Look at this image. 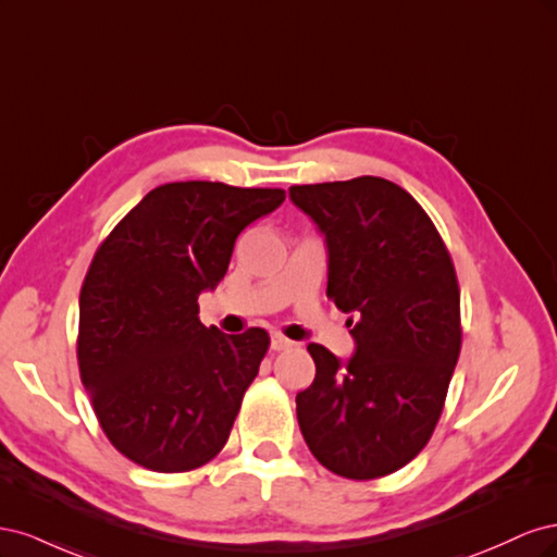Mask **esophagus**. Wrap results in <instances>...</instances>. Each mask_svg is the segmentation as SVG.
Instances as JSON below:
<instances>
[{"label": "esophagus", "mask_w": 557, "mask_h": 557, "mask_svg": "<svg viewBox=\"0 0 557 557\" xmlns=\"http://www.w3.org/2000/svg\"><path fill=\"white\" fill-rule=\"evenodd\" d=\"M272 350H288V348H293V342L290 339H285L283 334H272Z\"/></svg>", "instance_id": "obj_1"}]
</instances>
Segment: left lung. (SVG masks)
Segmentation results:
<instances>
[{
	"label": "left lung",
	"mask_w": 557,
	"mask_h": 557,
	"mask_svg": "<svg viewBox=\"0 0 557 557\" xmlns=\"http://www.w3.org/2000/svg\"><path fill=\"white\" fill-rule=\"evenodd\" d=\"M325 237L327 297L352 327L342 360L309 344L315 379L297 423L315 460L346 479L393 474L425 448L460 356V290L423 207L379 176L293 185Z\"/></svg>",
	"instance_id": "8db88e82"
}]
</instances>
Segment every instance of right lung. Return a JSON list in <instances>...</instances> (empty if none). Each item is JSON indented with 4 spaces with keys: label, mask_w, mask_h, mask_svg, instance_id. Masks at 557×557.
<instances>
[{
    "label": "right lung",
    "mask_w": 557,
    "mask_h": 557,
    "mask_svg": "<svg viewBox=\"0 0 557 557\" xmlns=\"http://www.w3.org/2000/svg\"><path fill=\"white\" fill-rule=\"evenodd\" d=\"M278 188L185 181L150 190L95 252L78 299V369L109 442L153 471H190L225 446L269 334L199 323L244 227Z\"/></svg>",
    "instance_id": "right-lung-1"
}]
</instances>
